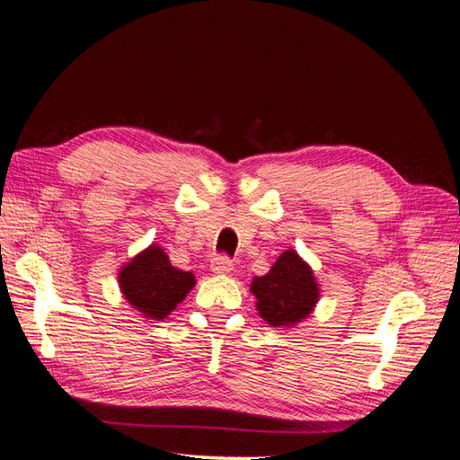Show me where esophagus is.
Listing matches in <instances>:
<instances>
[{
  "mask_svg": "<svg viewBox=\"0 0 460 460\" xmlns=\"http://www.w3.org/2000/svg\"><path fill=\"white\" fill-rule=\"evenodd\" d=\"M211 269H213V272H217V274L226 276V274H232L234 264H232V261H230L228 257H215L213 262H211Z\"/></svg>",
  "mask_w": 460,
  "mask_h": 460,
  "instance_id": "obj_1",
  "label": "esophagus"
}]
</instances>
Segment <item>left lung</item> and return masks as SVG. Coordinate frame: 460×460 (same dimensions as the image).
<instances>
[{"label":"left lung","mask_w":460,"mask_h":460,"mask_svg":"<svg viewBox=\"0 0 460 460\" xmlns=\"http://www.w3.org/2000/svg\"><path fill=\"white\" fill-rule=\"evenodd\" d=\"M249 289L255 296L259 316L274 328L297 326L320 299L314 272L296 249H286L267 274L253 278Z\"/></svg>","instance_id":"8db88e82"}]
</instances>
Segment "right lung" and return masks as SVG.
Segmentation results:
<instances>
[{"mask_svg": "<svg viewBox=\"0 0 460 460\" xmlns=\"http://www.w3.org/2000/svg\"><path fill=\"white\" fill-rule=\"evenodd\" d=\"M196 286V276L172 267L157 243L134 255L119 269V288L130 307L147 320H163Z\"/></svg>", "mask_w": 460, "mask_h": 460, "instance_id": "right-lung-1", "label": "right lung"}]
</instances>
